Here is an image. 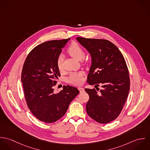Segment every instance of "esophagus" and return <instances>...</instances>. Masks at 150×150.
<instances>
[{
	"instance_id": "1",
	"label": "esophagus",
	"mask_w": 150,
	"mask_h": 150,
	"mask_svg": "<svg viewBox=\"0 0 150 150\" xmlns=\"http://www.w3.org/2000/svg\"><path fill=\"white\" fill-rule=\"evenodd\" d=\"M78 89H79V90L80 91V92H84V89L83 88H82V87H79Z\"/></svg>"
}]
</instances>
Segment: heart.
I'll return each mask as SVG.
<instances>
[{
	"label": "heart",
	"mask_w": 150,
	"mask_h": 150,
	"mask_svg": "<svg viewBox=\"0 0 150 150\" xmlns=\"http://www.w3.org/2000/svg\"><path fill=\"white\" fill-rule=\"evenodd\" d=\"M67 51L70 56L77 60H81L84 56V51L83 48L76 42H73L69 45ZM57 64L59 70L63 69V57L62 55H60L58 57ZM83 74L84 73L82 71L71 73L68 76L67 81L71 84L80 85L83 83L84 80L83 77Z\"/></svg>",
	"instance_id": "b5f03b06"
}]
</instances>
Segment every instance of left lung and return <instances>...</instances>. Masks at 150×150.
Listing matches in <instances>:
<instances>
[{
	"instance_id": "8db88e82",
	"label": "left lung",
	"mask_w": 150,
	"mask_h": 150,
	"mask_svg": "<svg viewBox=\"0 0 150 150\" xmlns=\"http://www.w3.org/2000/svg\"><path fill=\"white\" fill-rule=\"evenodd\" d=\"M76 39L91 56L87 83L102 87L85 89L89 96L86 112L99 123L110 122L120 115L128 95L130 79L125 60L119 49L108 40L80 37Z\"/></svg>"
}]
</instances>
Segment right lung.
<instances>
[{
  "instance_id": "right-lung-1",
  "label": "right lung",
  "mask_w": 150,
  "mask_h": 150,
  "mask_svg": "<svg viewBox=\"0 0 150 150\" xmlns=\"http://www.w3.org/2000/svg\"><path fill=\"white\" fill-rule=\"evenodd\" d=\"M70 39L51 40L35 47L23 64L21 82L28 107L39 120L52 123L66 113L70 102L79 93L74 86H63L54 93V86L61 74L57 61Z\"/></svg>"
}]
</instances>
